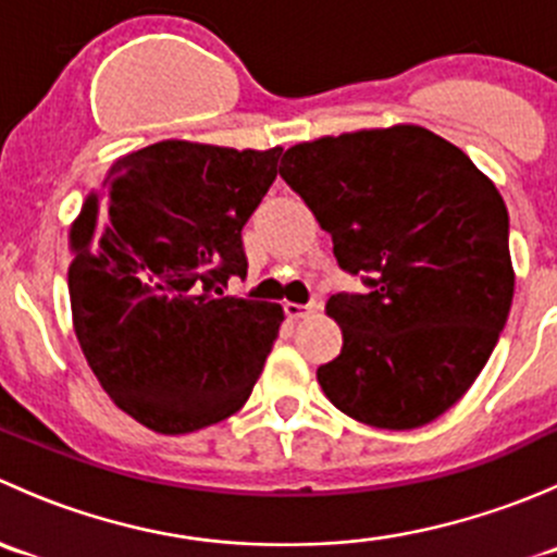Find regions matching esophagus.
<instances>
[{"label":"esophagus","mask_w":557,"mask_h":557,"mask_svg":"<svg viewBox=\"0 0 557 557\" xmlns=\"http://www.w3.org/2000/svg\"><path fill=\"white\" fill-rule=\"evenodd\" d=\"M283 310L290 320H299V318H307V314H312L314 310H318V305H296V301H285Z\"/></svg>","instance_id":"esophagus-1"}]
</instances>
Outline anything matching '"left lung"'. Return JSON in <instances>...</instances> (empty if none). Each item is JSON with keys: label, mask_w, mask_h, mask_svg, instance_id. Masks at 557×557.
<instances>
[{"label": "left lung", "mask_w": 557, "mask_h": 557, "mask_svg": "<svg viewBox=\"0 0 557 557\" xmlns=\"http://www.w3.org/2000/svg\"><path fill=\"white\" fill-rule=\"evenodd\" d=\"M280 177L334 239L369 294L325 314L342 352L318 369L325 398L358 423L409 431L453 407L496 347L515 294L509 215L474 161L414 123L285 150Z\"/></svg>", "instance_id": "left-lung-1"}]
</instances>
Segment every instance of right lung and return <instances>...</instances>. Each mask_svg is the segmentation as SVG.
Returning <instances> with one entry per match:
<instances>
[{"mask_svg": "<svg viewBox=\"0 0 557 557\" xmlns=\"http://www.w3.org/2000/svg\"><path fill=\"white\" fill-rule=\"evenodd\" d=\"M283 148L164 139L112 161L70 226L72 325L117 409L177 436L232 418L285 314L223 296Z\"/></svg>", "mask_w": 557, "mask_h": 557, "instance_id": "obj_1", "label": "right lung"}]
</instances>
